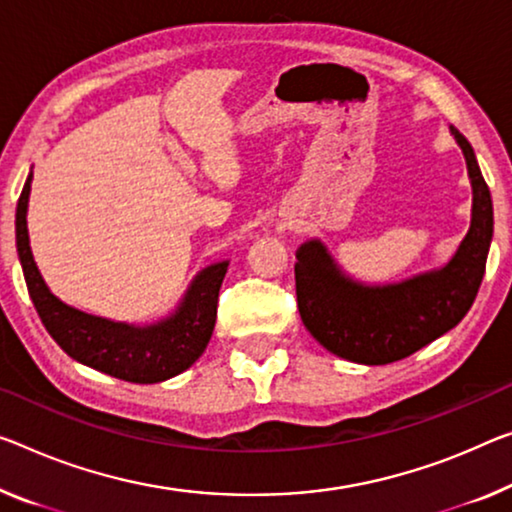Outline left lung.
Returning <instances> with one entry per match:
<instances>
[{
  "label": "left lung",
  "instance_id": "8db88e82",
  "mask_svg": "<svg viewBox=\"0 0 512 512\" xmlns=\"http://www.w3.org/2000/svg\"><path fill=\"white\" fill-rule=\"evenodd\" d=\"M451 135L465 153L474 199L469 231L444 267L366 286L345 277L320 240L297 249V309L311 336L336 357L366 366L405 359L453 329L474 304L494 233L492 196L474 148L455 128Z\"/></svg>",
  "mask_w": 512,
  "mask_h": 512
}]
</instances>
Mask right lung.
I'll use <instances>...</instances> for the list:
<instances>
[{"label":"right lung","instance_id":"1","mask_svg":"<svg viewBox=\"0 0 512 512\" xmlns=\"http://www.w3.org/2000/svg\"><path fill=\"white\" fill-rule=\"evenodd\" d=\"M31 178L15 208V245L27 290L50 336L68 357L125 382L153 384L183 373L203 355L217 320V297L229 261L212 263L196 274L178 309L153 325L135 327L73 309L54 297L38 272L29 247L27 206Z\"/></svg>","mask_w":512,"mask_h":512}]
</instances>
